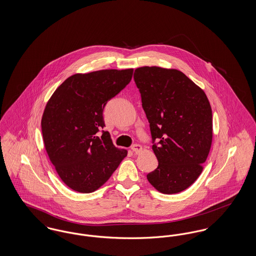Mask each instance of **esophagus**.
<instances>
[{
	"mask_svg": "<svg viewBox=\"0 0 256 256\" xmlns=\"http://www.w3.org/2000/svg\"><path fill=\"white\" fill-rule=\"evenodd\" d=\"M132 152H134L135 154H140L142 152L143 148H142L141 145H139V144H134V146H132Z\"/></svg>",
	"mask_w": 256,
	"mask_h": 256,
	"instance_id": "obj_1",
	"label": "esophagus"
}]
</instances>
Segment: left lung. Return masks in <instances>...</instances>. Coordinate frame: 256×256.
Instances as JSON below:
<instances>
[{"label": "left lung", "mask_w": 256, "mask_h": 256, "mask_svg": "<svg viewBox=\"0 0 256 256\" xmlns=\"http://www.w3.org/2000/svg\"><path fill=\"white\" fill-rule=\"evenodd\" d=\"M134 80L150 122L158 160L146 178L163 194L182 192L204 170L213 136L212 110L204 91L176 69L144 66Z\"/></svg>", "instance_id": "8db88e82"}]
</instances>
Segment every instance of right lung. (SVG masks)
Masks as SVG:
<instances>
[{"mask_svg":"<svg viewBox=\"0 0 256 256\" xmlns=\"http://www.w3.org/2000/svg\"><path fill=\"white\" fill-rule=\"evenodd\" d=\"M134 69L74 74L50 98L42 115L43 142L61 180L80 193H92L110 180L128 156L113 145L102 111L132 80Z\"/></svg>","mask_w":256,"mask_h":256,"instance_id":"right-lung-1","label":"right lung"}]
</instances>
